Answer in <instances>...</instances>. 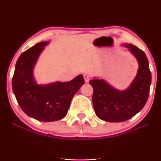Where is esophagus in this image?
<instances>
[{"label":"esophagus","instance_id":"1","mask_svg":"<svg viewBox=\"0 0 161 161\" xmlns=\"http://www.w3.org/2000/svg\"><path fill=\"white\" fill-rule=\"evenodd\" d=\"M84 79H85V82H86V83H88V82H89L90 78H89V76H88V75L85 74V75H84Z\"/></svg>","mask_w":161,"mask_h":161}]
</instances>
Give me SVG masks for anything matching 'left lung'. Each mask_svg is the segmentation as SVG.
<instances>
[{
	"instance_id": "obj_1",
	"label": "left lung",
	"mask_w": 161,
	"mask_h": 161,
	"mask_svg": "<svg viewBox=\"0 0 161 161\" xmlns=\"http://www.w3.org/2000/svg\"><path fill=\"white\" fill-rule=\"evenodd\" d=\"M123 46L138 64L137 74L130 86L119 90L104 79L95 77L89 81L94 89L92 102L96 115L110 123L126 121L137 114L147 102L150 91L151 74L145 53L131 44Z\"/></svg>"
}]
</instances>
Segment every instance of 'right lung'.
Returning a JSON list of instances; mask_svg holds the SVG:
<instances>
[{
    "label": "right lung",
    "mask_w": 161,
    "mask_h": 161,
    "mask_svg": "<svg viewBox=\"0 0 161 161\" xmlns=\"http://www.w3.org/2000/svg\"><path fill=\"white\" fill-rule=\"evenodd\" d=\"M49 42L37 43L18 58L12 79L13 92L23 112L38 121L53 122L65 117L72 99L84 85L82 74L69 82L38 85L34 68Z\"/></svg>",
    "instance_id": "add662e5"
}]
</instances>
